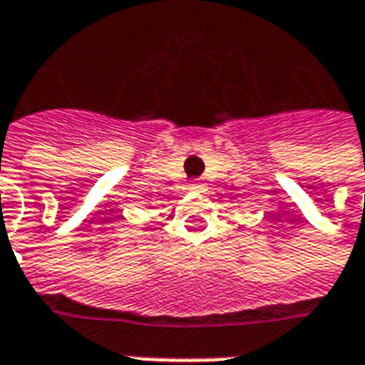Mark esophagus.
Instances as JSON below:
<instances>
[{
	"instance_id": "1",
	"label": "esophagus",
	"mask_w": 365,
	"mask_h": 365,
	"mask_svg": "<svg viewBox=\"0 0 365 365\" xmlns=\"http://www.w3.org/2000/svg\"><path fill=\"white\" fill-rule=\"evenodd\" d=\"M205 186L202 185L200 180H192V182H190V186H188V190H190V192H202Z\"/></svg>"
}]
</instances>
